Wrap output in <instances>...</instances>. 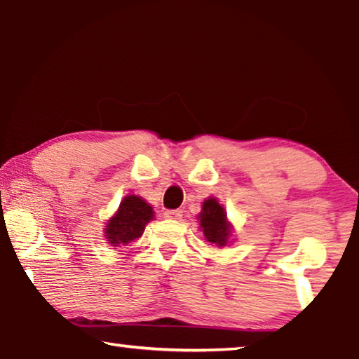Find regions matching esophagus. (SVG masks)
I'll list each match as a JSON object with an SVG mask.
<instances>
[{
	"label": "esophagus",
	"instance_id": "1",
	"mask_svg": "<svg viewBox=\"0 0 359 359\" xmlns=\"http://www.w3.org/2000/svg\"><path fill=\"white\" fill-rule=\"evenodd\" d=\"M182 215H184V212L175 209V210H166L165 212V218H168V220H180Z\"/></svg>",
	"mask_w": 359,
	"mask_h": 359
}]
</instances>
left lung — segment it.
I'll return each instance as SVG.
<instances>
[{"instance_id": "left-lung-1", "label": "left lung", "mask_w": 359, "mask_h": 359, "mask_svg": "<svg viewBox=\"0 0 359 359\" xmlns=\"http://www.w3.org/2000/svg\"><path fill=\"white\" fill-rule=\"evenodd\" d=\"M199 229L203 231L204 238L210 244L217 247H224L231 238V223L226 218L223 205L215 198H208L203 203V210L198 215Z\"/></svg>"}]
</instances>
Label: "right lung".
Here are the masks:
<instances>
[{
  "label": "right lung",
  "mask_w": 359,
  "mask_h": 359,
  "mask_svg": "<svg viewBox=\"0 0 359 359\" xmlns=\"http://www.w3.org/2000/svg\"><path fill=\"white\" fill-rule=\"evenodd\" d=\"M154 209L141 196L128 194L121 199L117 212L106 223L104 238L112 247L128 245L139 239L144 233L145 224L154 220Z\"/></svg>",
  "instance_id": "obj_1"
}]
</instances>
